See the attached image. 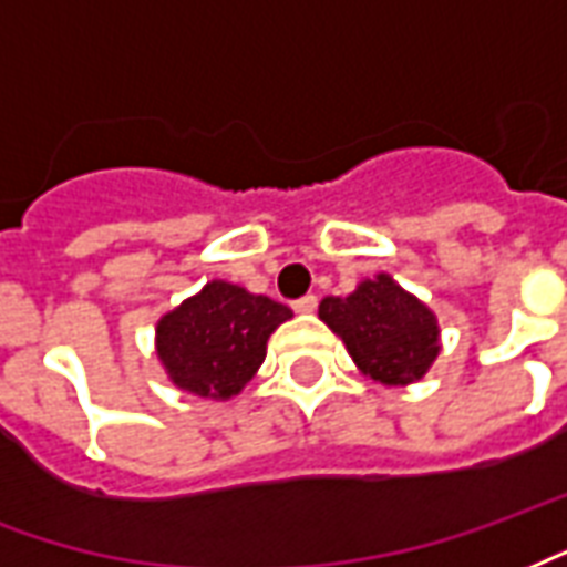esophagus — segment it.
<instances>
[{
	"label": "esophagus",
	"instance_id": "1",
	"mask_svg": "<svg viewBox=\"0 0 567 567\" xmlns=\"http://www.w3.org/2000/svg\"><path fill=\"white\" fill-rule=\"evenodd\" d=\"M316 306H318V297L306 295V297H300V300H295V312H300V316H309V312H316Z\"/></svg>",
	"mask_w": 567,
	"mask_h": 567
}]
</instances>
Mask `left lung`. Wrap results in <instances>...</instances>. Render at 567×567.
<instances>
[{
	"label": "left lung",
	"instance_id": "left-lung-1",
	"mask_svg": "<svg viewBox=\"0 0 567 567\" xmlns=\"http://www.w3.org/2000/svg\"><path fill=\"white\" fill-rule=\"evenodd\" d=\"M358 369L381 384H412L439 358V321L433 309L379 272L348 297H324L318 306Z\"/></svg>",
	"mask_w": 567,
	"mask_h": 567
}]
</instances>
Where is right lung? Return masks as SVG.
<instances>
[{"label":"right lung","instance_id":"1","mask_svg":"<svg viewBox=\"0 0 567 567\" xmlns=\"http://www.w3.org/2000/svg\"><path fill=\"white\" fill-rule=\"evenodd\" d=\"M291 309L213 279L158 318L155 351L167 379L204 400H230L267 358V339Z\"/></svg>","mask_w":567,"mask_h":567}]
</instances>
